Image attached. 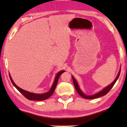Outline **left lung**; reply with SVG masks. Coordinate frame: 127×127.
<instances>
[{
	"label": "left lung",
	"mask_w": 127,
	"mask_h": 127,
	"mask_svg": "<svg viewBox=\"0 0 127 127\" xmlns=\"http://www.w3.org/2000/svg\"><path fill=\"white\" fill-rule=\"evenodd\" d=\"M120 72H121V69L120 70L119 73H118L117 77H116L115 80H114L113 81V82L111 83L110 85H109V86H107L106 87L103 88L102 91H100V92H99V93H98L97 94H95L94 95H87L86 94H84L81 91V90L80 89L79 85H78V83H77V81H76L75 79H74V77H73V76H72V77L73 81L74 87H75L76 91H77L78 94H79L80 95H81L83 98H84L85 99H93L99 98V97H100V96H104V95L107 94L109 93V91H110V90L112 89V88L113 87L114 84H115L116 82V81L117 80V79H119L120 74Z\"/></svg>",
	"instance_id": "left-lung-1"
}]
</instances>
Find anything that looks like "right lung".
Masks as SVG:
<instances>
[{"label": "right lung", "mask_w": 127, "mask_h": 127, "mask_svg": "<svg viewBox=\"0 0 127 127\" xmlns=\"http://www.w3.org/2000/svg\"><path fill=\"white\" fill-rule=\"evenodd\" d=\"M64 72H65V70L60 71V72H59L57 74V75H56V76H55V80H54V83H53V86H52V87H51V89H50V91L47 92V93L43 94H37L32 93H30V92L27 91H25V90L21 89V88L18 87L15 84L13 80H12V78L11 77L10 74H9V76H10V80H11V83H13V86H14L18 90V91H20V93L25 97L26 98H27L28 99L31 100H43L47 99L49 98L50 96H51V95L53 94L55 88H56L57 83H58L59 77H60L61 74L62 73H63Z\"/></svg>", "instance_id": "add662e5"}]
</instances>
